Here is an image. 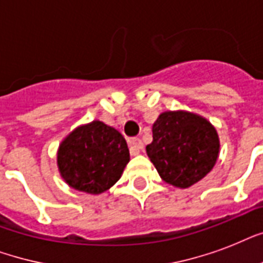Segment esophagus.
Returning <instances> with one entry per match:
<instances>
[{"label":"esophagus","instance_id":"esophagus-1","mask_svg":"<svg viewBox=\"0 0 263 263\" xmlns=\"http://www.w3.org/2000/svg\"><path fill=\"white\" fill-rule=\"evenodd\" d=\"M142 148H143V143H142V140L139 138H132V139H129V150H131L132 156L138 154Z\"/></svg>","mask_w":263,"mask_h":263}]
</instances>
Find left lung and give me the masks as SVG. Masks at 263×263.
<instances>
[{
	"mask_svg": "<svg viewBox=\"0 0 263 263\" xmlns=\"http://www.w3.org/2000/svg\"><path fill=\"white\" fill-rule=\"evenodd\" d=\"M146 152L161 179L175 187L198 183L216 165L220 139L210 121L191 111H164L153 124Z\"/></svg>",
	"mask_w": 263,
	"mask_h": 263,
	"instance_id": "8db88e82",
	"label": "left lung"
}]
</instances>
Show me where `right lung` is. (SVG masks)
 <instances>
[{
	"instance_id": "add662e5",
	"label": "right lung",
	"mask_w": 263,
	"mask_h": 263,
	"mask_svg": "<svg viewBox=\"0 0 263 263\" xmlns=\"http://www.w3.org/2000/svg\"><path fill=\"white\" fill-rule=\"evenodd\" d=\"M129 162L124 136L102 121L80 125L61 142L57 165L69 187L102 194L115 185Z\"/></svg>"
}]
</instances>
